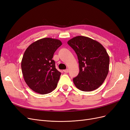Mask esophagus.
Returning <instances> with one entry per match:
<instances>
[{
	"instance_id": "1",
	"label": "esophagus",
	"mask_w": 130,
	"mask_h": 130,
	"mask_svg": "<svg viewBox=\"0 0 130 130\" xmlns=\"http://www.w3.org/2000/svg\"><path fill=\"white\" fill-rule=\"evenodd\" d=\"M63 72H64V73H68V72H69V69H65V70H63Z\"/></svg>"
}]
</instances>
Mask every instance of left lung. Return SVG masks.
<instances>
[{
  "mask_svg": "<svg viewBox=\"0 0 130 130\" xmlns=\"http://www.w3.org/2000/svg\"><path fill=\"white\" fill-rule=\"evenodd\" d=\"M76 53L80 72L73 78L77 88L90 92L103 84L109 71V57L101 44L93 39L78 36L67 42Z\"/></svg>",
  "mask_w": 130,
  "mask_h": 130,
  "instance_id": "left-lung-1",
  "label": "left lung"
}]
</instances>
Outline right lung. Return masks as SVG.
<instances>
[{
  "mask_svg": "<svg viewBox=\"0 0 130 130\" xmlns=\"http://www.w3.org/2000/svg\"><path fill=\"white\" fill-rule=\"evenodd\" d=\"M62 44L57 39L44 38L32 43L25 51L22 71L26 84L33 91L45 94L56 88L61 74L52 58Z\"/></svg>",
  "mask_w": 130,
  "mask_h": 130,
  "instance_id": "add662e5",
  "label": "right lung"
}]
</instances>
